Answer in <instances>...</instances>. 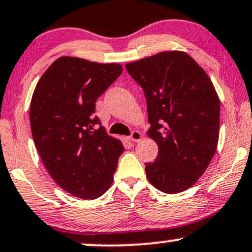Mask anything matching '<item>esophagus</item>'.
<instances>
[{
	"label": "esophagus",
	"mask_w": 252,
	"mask_h": 252,
	"mask_svg": "<svg viewBox=\"0 0 252 252\" xmlns=\"http://www.w3.org/2000/svg\"><path fill=\"white\" fill-rule=\"evenodd\" d=\"M129 139L132 142H139L142 139V134L139 131H137V130H134V131L131 132V135H130Z\"/></svg>",
	"instance_id": "1"
}]
</instances>
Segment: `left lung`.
Segmentation results:
<instances>
[{"label":"left lung","instance_id":"left-lung-1","mask_svg":"<svg viewBox=\"0 0 252 252\" xmlns=\"http://www.w3.org/2000/svg\"><path fill=\"white\" fill-rule=\"evenodd\" d=\"M147 99L150 130L158 145L145 163L148 180L165 193L189 189L207 170L220 135V98L210 78L183 51H163L126 65Z\"/></svg>","mask_w":252,"mask_h":252}]
</instances>
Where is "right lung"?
Listing matches in <instances>:
<instances>
[{"mask_svg":"<svg viewBox=\"0 0 252 252\" xmlns=\"http://www.w3.org/2000/svg\"><path fill=\"white\" fill-rule=\"evenodd\" d=\"M122 74L101 64L62 56L39 78L30 103V126L42 162L65 191L95 199L110 188L124 148L95 115V103Z\"/></svg>","mask_w":252,"mask_h":252,"instance_id":"1","label":"right lung"}]
</instances>
